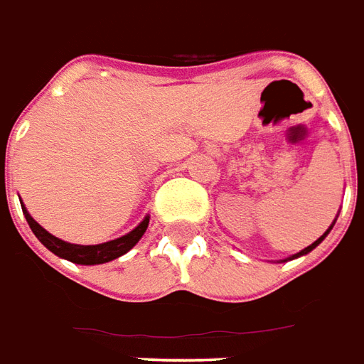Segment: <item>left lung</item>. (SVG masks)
<instances>
[{"label": "left lung", "instance_id": "obj_1", "mask_svg": "<svg viewBox=\"0 0 364 364\" xmlns=\"http://www.w3.org/2000/svg\"><path fill=\"white\" fill-rule=\"evenodd\" d=\"M333 223H335V221H333ZM331 228H333V225H331ZM331 228L327 229L326 233H323V235L319 237V239H318V241H316V243H311L310 247H306V249H304V251H300V252H298V255H294V257H300V255H306V252H310L311 249H316V247H318V245L321 243V241H323V239H326V235H327V233H329V231H331ZM294 257H292V259H294Z\"/></svg>", "mask_w": 364, "mask_h": 364}]
</instances>
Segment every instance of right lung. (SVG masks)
Masks as SVG:
<instances>
[{
  "instance_id": "obj_1",
  "label": "right lung",
  "mask_w": 364,
  "mask_h": 364,
  "mask_svg": "<svg viewBox=\"0 0 364 364\" xmlns=\"http://www.w3.org/2000/svg\"><path fill=\"white\" fill-rule=\"evenodd\" d=\"M21 208L29 228L33 229V233L37 235L38 241L45 245L48 251H53L54 255L70 260V262H76V264H102V262H109V260L117 259L121 255H125L129 249H133L136 241L145 235L146 228H149V218H145L131 233L119 237V239H113V241H107V243L102 245H72L50 235L46 229L41 228L37 221L31 218L29 211L25 210L23 203Z\"/></svg>"
}]
</instances>
